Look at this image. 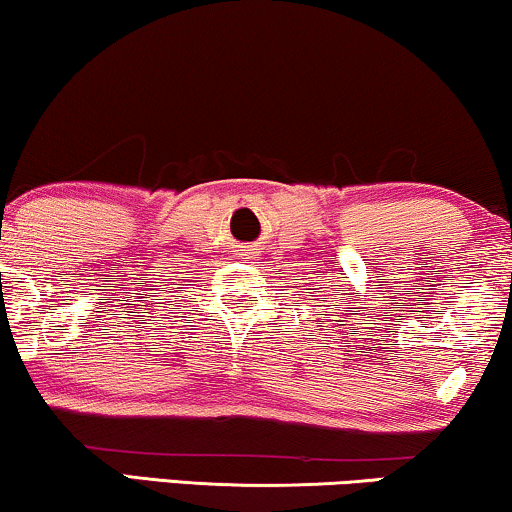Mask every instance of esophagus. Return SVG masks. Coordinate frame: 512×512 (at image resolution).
<instances>
[{"label": "esophagus", "mask_w": 512, "mask_h": 512, "mask_svg": "<svg viewBox=\"0 0 512 512\" xmlns=\"http://www.w3.org/2000/svg\"><path fill=\"white\" fill-rule=\"evenodd\" d=\"M240 257H243V260H248L250 255H248V252H240Z\"/></svg>", "instance_id": "obj_1"}]
</instances>
